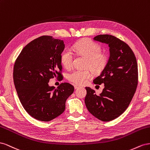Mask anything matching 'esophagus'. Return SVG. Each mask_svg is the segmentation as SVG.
<instances>
[{"label": "esophagus", "mask_w": 150, "mask_h": 150, "mask_svg": "<svg viewBox=\"0 0 150 150\" xmlns=\"http://www.w3.org/2000/svg\"><path fill=\"white\" fill-rule=\"evenodd\" d=\"M80 85H74L75 89H77V88H80Z\"/></svg>", "instance_id": "34e87169"}]
</instances>
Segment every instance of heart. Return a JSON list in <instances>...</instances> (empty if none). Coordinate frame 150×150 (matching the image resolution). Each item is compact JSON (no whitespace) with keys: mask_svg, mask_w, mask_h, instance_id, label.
<instances>
[{"mask_svg":"<svg viewBox=\"0 0 150 150\" xmlns=\"http://www.w3.org/2000/svg\"><path fill=\"white\" fill-rule=\"evenodd\" d=\"M73 49L78 54L87 58L85 67H88L94 74H99L105 68L108 62V57L102 53L101 46L89 39L81 40L73 46ZM62 65L68 69L72 67L74 53L68 48L63 50L60 55ZM92 74L89 69L75 70L68 75L70 82L78 85H82L91 77Z\"/></svg>","mask_w":150,"mask_h":150,"instance_id":"heart-1","label":"heart"}]
</instances>
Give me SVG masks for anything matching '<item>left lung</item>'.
I'll return each instance as SVG.
<instances>
[{"instance_id": "obj_1", "label": "left lung", "mask_w": 150, "mask_h": 150, "mask_svg": "<svg viewBox=\"0 0 150 150\" xmlns=\"http://www.w3.org/2000/svg\"><path fill=\"white\" fill-rule=\"evenodd\" d=\"M93 40L108 44L110 56L108 64L95 84L104 83L99 96L85 87V104L90 113L100 121L108 122L118 117L129 106L138 85V64L135 55L126 42L109 35H100Z\"/></svg>"}]
</instances>
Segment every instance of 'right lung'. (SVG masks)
<instances>
[{"label": "right lung", "instance_id": "1", "mask_svg": "<svg viewBox=\"0 0 150 150\" xmlns=\"http://www.w3.org/2000/svg\"><path fill=\"white\" fill-rule=\"evenodd\" d=\"M64 49L63 40L42 36L25 46L14 63L13 79L19 99L37 120L47 122L61 115L74 91L68 83H62L57 88L48 85L55 76L63 79L60 55Z\"/></svg>", "mask_w": 150, "mask_h": 150}]
</instances>
